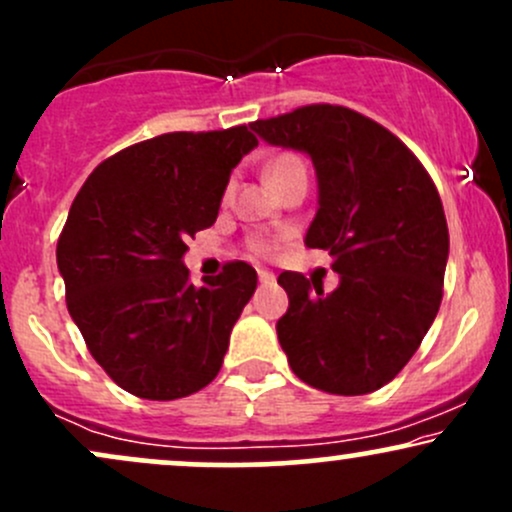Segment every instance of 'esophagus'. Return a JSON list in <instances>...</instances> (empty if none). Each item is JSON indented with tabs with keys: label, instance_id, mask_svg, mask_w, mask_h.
<instances>
[{
	"label": "esophagus",
	"instance_id": "1",
	"mask_svg": "<svg viewBox=\"0 0 512 512\" xmlns=\"http://www.w3.org/2000/svg\"><path fill=\"white\" fill-rule=\"evenodd\" d=\"M257 276H260L262 284H274V274L267 272V269H260V272H257Z\"/></svg>",
	"mask_w": 512,
	"mask_h": 512
}]
</instances>
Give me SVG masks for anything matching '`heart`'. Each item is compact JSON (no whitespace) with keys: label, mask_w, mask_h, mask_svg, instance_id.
Instances as JSON below:
<instances>
[{"label":"heart","mask_w":512,"mask_h":512,"mask_svg":"<svg viewBox=\"0 0 512 512\" xmlns=\"http://www.w3.org/2000/svg\"><path fill=\"white\" fill-rule=\"evenodd\" d=\"M298 170H305L301 158L293 156V154H279V156H274L272 161L267 163V166H264V178H267L269 185H272L276 190L281 182L289 180L293 173H298ZM231 192H233V187L228 185L226 187V199L231 197ZM252 250L260 252V255H267V252L272 250V243H267V240H252Z\"/></svg>","instance_id":"obj_1"}]
</instances>
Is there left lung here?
I'll return each instance as SVG.
<instances>
[{"mask_svg":"<svg viewBox=\"0 0 512 512\" xmlns=\"http://www.w3.org/2000/svg\"><path fill=\"white\" fill-rule=\"evenodd\" d=\"M303 151L317 175L308 248L330 250L339 286L281 272L289 310L276 334L291 370L330 395H368L416 354L443 298L450 236L416 156L383 125L342 105H305L250 125Z\"/></svg>","mask_w":512,"mask_h":512,"instance_id":"left-lung-1","label":"left lung"}]
</instances>
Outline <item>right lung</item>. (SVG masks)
I'll return each instance as SVG.
<instances>
[{
	"label": "right lung",
	"instance_id": "1",
	"mask_svg": "<svg viewBox=\"0 0 512 512\" xmlns=\"http://www.w3.org/2000/svg\"><path fill=\"white\" fill-rule=\"evenodd\" d=\"M255 146L245 125L161 134L103 161L72 202L57 243L69 315L129 395L180 399L221 370L257 272L231 262L195 286L182 257Z\"/></svg>",
	"mask_w": 512,
	"mask_h": 512
}]
</instances>
